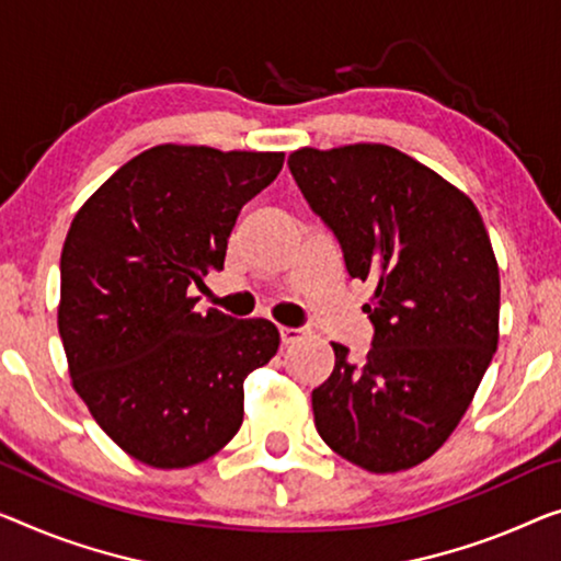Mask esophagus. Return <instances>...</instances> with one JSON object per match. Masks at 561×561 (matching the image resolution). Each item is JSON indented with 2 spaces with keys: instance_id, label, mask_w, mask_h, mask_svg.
<instances>
[{
  "instance_id": "esophagus-1",
  "label": "esophagus",
  "mask_w": 561,
  "mask_h": 561,
  "mask_svg": "<svg viewBox=\"0 0 561 561\" xmlns=\"http://www.w3.org/2000/svg\"><path fill=\"white\" fill-rule=\"evenodd\" d=\"M305 330L302 328H279V337H282V345H291V342H297L302 337Z\"/></svg>"
}]
</instances>
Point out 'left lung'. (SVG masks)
Here are the masks:
<instances>
[{
  "label": "left lung",
  "instance_id": "1",
  "mask_svg": "<svg viewBox=\"0 0 561 561\" xmlns=\"http://www.w3.org/2000/svg\"><path fill=\"white\" fill-rule=\"evenodd\" d=\"M289 171L373 289L370 353L312 390L322 440L350 463L396 473L454 433L499 342V266L473 201L428 165L380 144L302 148Z\"/></svg>",
  "mask_w": 561,
  "mask_h": 561
}]
</instances>
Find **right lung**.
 <instances>
[{"label":"right lung","mask_w":561,"mask_h":561,"mask_svg":"<svg viewBox=\"0 0 561 561\" xmlns=\"http://www.w3.org/2000/svg\"><path fill=\"white\" fill-rule=\"evenodd\" d=\"M284 153L156 146L85 201L60 256L72 386L107 436L153 468L206 461L244 421V380L277 355L266 320L206 309L191 287L224 270L247 201Z\"/></svg>","instance_id":"right-lung-1"}]
</instances>
